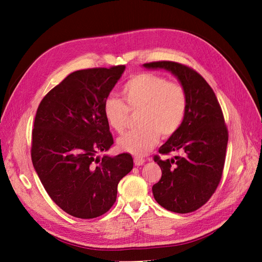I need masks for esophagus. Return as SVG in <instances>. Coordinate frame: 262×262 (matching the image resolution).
Masks as SVG:
<instances>
[{
	"instance_id": "34e87169",
	"label": "esophagus",
	"mask_w": 262,
	"mask_h": 262,
	"mask_svg": "<svg viewBox=\"0 0 262 262\" xmlns=\"http://www.w3.org/2000/svg\"><path fill=\"white\" fill-rule=\"evenodd\" d=\"M144 162H145L144 158L139 157V156H136V157H134V165H136V166H141V165H143V164H144Z\"/></svg>"
}]
</instances>
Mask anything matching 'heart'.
Listing matches in <instances>:
<instances>
[{
  "instance_id": "b5f03b06",
  "label": "heart",
  "mask_w": 262,
  "mask_h": 262,
  "mask_svg": "<svg viewBox=\"0 0 262 262\" xmlns=\"http://www.w3.org/2000/svg\"><path fill=\"white\" fill-rule=\"evenodd\" d=\"M123 102L116 97H107L102 113L110 128L123 133L128 125L129 110L138 114L139 128L119 139L122 150L143 156L160 140L175 133L185 120L188 95L179 83L168 82L165 77L142 73L131 77L121 90Z\"/></svg>"
}]
</instances>
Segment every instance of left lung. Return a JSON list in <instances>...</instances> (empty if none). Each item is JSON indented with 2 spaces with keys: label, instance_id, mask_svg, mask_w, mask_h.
Segmentation results:
<instances>
[{
  "label": "left lung",
  "instance_id": "1",
  "mask_svg": "<svg viewBox=\"0 0 262 262\" xmlns=\"http://www.w3.org/2000/svg\"><path fill=\"white\" fill-rule=\"evenodd\" d=\"M143 67L168 71L188 95L184 122L158 149L180 155L164 161L154 157L162 169L161 180L152 188L154 199L171 212L195 211L208 202L222 178L228 141L223 113L211 86L194 70L170 61Z\"/></svg>",
  "mask_w": 262,
  "mask_h": 262
}]
</instances>
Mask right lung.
Segmentation results:
<instances>
[{"mask_svg": "<svg viewBox=\"0 0 262 262\" xmlns=\"http://www.w3.org/2000/svg\"><path fill=\"white\" fill-rule=\"evenodd\" d=\"M124 70L75 71L37 109L31 161L53 202L72 216L105 214L116 202L119 181L133 168L128 153L98 155L114 144L102 106Z\"/></svg>", "mask_w": 262, "mask_h": 262, "instance_id": "obj_1", "label": "right lung"}]
</instances>
